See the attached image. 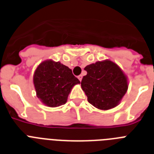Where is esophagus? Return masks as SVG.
Here are the masks:
<instances>
[{"mask_svg":"<svg viewBox=\"0 0 154 154\" xmlns=\"http://www.w3.org/2000/svg\"><path fill=\"white\" fill-rule=\"evenodd\" d=\"M82 77H83V76H82V75H79V76L77 77V78L79 79L80 81H81V80H82Z\"/></svg>","mask_w":154,"mask_h":154,"instance_id":"obj_1","label":"esophagus"}]
</instances>
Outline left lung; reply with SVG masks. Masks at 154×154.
<instances>
[{
	"mask_svg": "<svg viewBox=\"0 0 154 154\" xmlns=\"http://www.w3.org/2000/svg\"><path fill=\"white\" fill-rule=\"evenodd\" d=\"M87 75L81 88L88 103L98 109L108 110L120 103L128 88L127 77L118 65L110 60L97 62L85 68Z\"/></svg>",
	"mask_w": 154,
	"mask_h": 154,
	"instance_id": "8db88e82",
	"label": "left lung"
}]
</instances>
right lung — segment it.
<instances>
[{"label":"right lung","mask_w":154,"mask_h":154,"mask_svg":"<svg viewBox=\"0 0 154 154\" xmlns=\"http://www.w3.org/2000/svg\"><path fill=\"white\" fill-rule=\"evenodd\" d=\"M33 83L36 95L42 103L54 107L66 103L68 96L80 81L68 66L59 62L47 60L35 71Z\"/></svg>","instance_id":"add662e5"}]
</instances>
